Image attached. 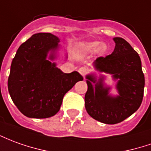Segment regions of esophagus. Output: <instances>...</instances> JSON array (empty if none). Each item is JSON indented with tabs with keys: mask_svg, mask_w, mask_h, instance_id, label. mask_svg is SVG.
Listing matches in <instances>:
<instances>
[{
	"mask_svg": "<svg viewBox=\"0 0 151 151\" xmlns=\"http://www.w3.org/2000/svg\"><path fill=\"white\" fill-rule=\"evenodd\" d=\"M78 72L80 73V74L83 76H85L88 72V68H86V67H81V68L78 69Z\"/></svg>",
	"mask_w": 151,
	"mask_h": 151,
	"instance_id": "obj_1",
	"label": "esophagus"
}]
</instances>
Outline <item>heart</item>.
I'll return each instance as SVG.
<instances>
[{"label":"heart","instance_id":"b5f03b06","mask_svg":"<svg viewBox=\"0 0 151 151\" xmlns=\"http://www.w3.org/2000/svg\"><path fill=\"white\" fill-rule=\"evenodd\" d=\"M82 49L83 50H86V51H89V52H91V51H95L98 49V50L100 52H104L105 50H106V46L105 44H102L100 46V42H87L84 43L82 46Z\"/></svg>","mask_w":151,"mask_h":151}]
</instances>
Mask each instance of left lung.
<instances>
[{
  "label": "left lung",
  "instance_id": "8db88e82",
  "mask_svg": "<svg viewBox=\"0 0 151 151\" xmlns=\"http://www.w3.org/2000/svg\"><path fill=\"white\" fill-rule=\"evenodd\" d=\"M114 41L115 47L112 54L98 57L94 64L99 71L119 79L117 84L119 96L116 98L108 96V89L103 88L101 82L96 84L94 91L91 82L96 81L92 76H86V112L94 119L106 124L121 123L136 112L142 104L145 86L142 61L137 52L124 39L114 37Z\"/></svg>",
  "mask_w": 151,
  "mask_h": 151
}]
</instances>
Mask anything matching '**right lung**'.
<instances>
[{
  "instance_id": "1",
  "label": "right lung",
  "mask_w": 151,
  "mask_h": 151,
  "mask_svg": "<svg viewBox=\"0 0 151 151\" xmlns=\"http://www.w3.org/2000/svg\"><path fill=\"white\" fill-rule=\"evenodd\" d=\"M58 42L60 39L51 33H36L19 47L12 60L8 90L14 104L28 118L55 115L65 93L83 80L79 73H64L46 60L48 51L56 50Z\"/></svg>"
}]
</instances>
